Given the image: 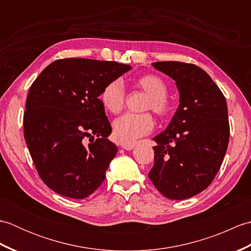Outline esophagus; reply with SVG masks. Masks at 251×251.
I'll return each instance as SVG.
<instances>
[{
    "instance_id": "1",
    "label": "esophagus",
    "mask_w": 251,
    "mask_h": 251,
    "mask_svg": "<svg viewBox=\"0 0 251 251\" xmlns=\"http://www.w3.org/2000/svg\"><path fill=\"white\" fill-rule=\"evenodd\" d=\"M135 147H136L135 145H122V148L126 151H130L132 149H135Z\"/></svg>"
}]
</instances>
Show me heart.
<instances>
[{
    "label": "heart",
    "mask_w": 251,
    "mask_h": 251,
    "mask_svg": "<svg viewBox=\"0 0 251 251\" xmlns=\"http://www.w3.org/2000/svg\"><path fill=\"white\" fill-rule=\"evenodd\" d=\"M138 87L149 95L147 109H152L159 116H166L170 112V103L167 99L168 86L162 77L154 74L143 75L136 81ZM100 100L106 111L119 113L125 102V90L123 84L115 79L103 87ZM154 128V120L151 114L126 113L113 122V136L124 145H131L137 139L146 136Z\"/></svg>",
    "instance_id": "1"
}]
</instances>
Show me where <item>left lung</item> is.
<instances>
[{
	"label": "left lung",
	"mask_w": 251,
	"mask_h": 251,
	"mask_svg": "<svg viewBox=\"0 0 251 251\" xmlns=\"http://www.w3.org/2000/svg\"><path fill=\"white\" fill-rule=\"evenodd\" d=\"M152 66L174 79L180 98L166 129L153 138L156 146L149 178L167 199H190L212 182L226 155L230 138L226 101L200 67L178 61Z\"/></svg>",
	"instance_id": "8db88e82"
}]
</instances>
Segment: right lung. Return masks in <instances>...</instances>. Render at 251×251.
I'll use <instances>...</instances> for the list:
<instances>
[{"mask_svg":"<svg viewBox=\"0 0 251 251\" xmlns=\"http://www.w3.org/2000/svg\"><path fill=\"white\" fill-rule=\"evenodd\" d=\"M130 69L115 61L68 58L47 66L31 85L25 139L41 179L56 193L82 200L103 182L117 147L108 139L112 128L99 96ZM86 136L93 138L88 145Z\"/></svg>","mask_w":251,"mask_h":251,"instance_id":"right-lung-1","label":"right lung"}]
</instances>
